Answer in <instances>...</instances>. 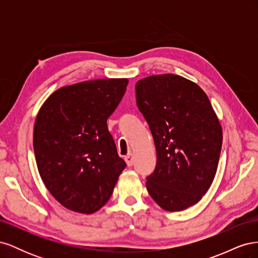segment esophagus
Masks as SVG:
<instances>
[{
    "label": "esophagus",
    "instance_id": "esophagus-1",
    "mask_svg": "<svg viewBox=\"0 0 258 258\" xmlns=\"http://www.w3.org/2000/svg\"><path fill=\"white\" fill-rule=\"evenodd\" d=\"M124 160H126L127 165H128L129 167H131V166L135 163V157H134V155H132V154H128V155L126 156V157H124Z\"/></svg>",
    "mask_w": 258,
    "mask_h": 258
}]
</instances>
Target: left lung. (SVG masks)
Wrapping results in <instances>:
<instances>
[{"instance_id":"left-lung-1","label":"left lung","mask_w":258,"mask_h":258,"mask_svg":"<svg viewBox=\"0 0 258 258\" xmlns=\"http://www.w3.org/2000/svg\"><path fill=\"white\" fill-rule=\"evenodd\" d=\"M136 97L157 154L148 194L169 212L198 204L213 183L223 143L206 92L183 76L159 74L140 80Z\"/></svg>"}]
</instances>
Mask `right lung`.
I'll use <instances>...</instances> for the list:
<instances>
[{
	"label": "right lung",
	"instance_id": "obj_1",
	"mask_svg": "<svg viewBox=\"0 0 258 258\" xmlns=\"http://www.w3.org/2000/svg\"><path fill=\"white\" fill-rule=\"evenodd\" d=\"M128 83L107 79L64 86L46 99L36 115L38 173L52 197L74 212L92 214L102 208L126 167L106 121Z\"/></svg>",
	"mask_w": 258,
	"mask_h": 258
}]
</instances>
